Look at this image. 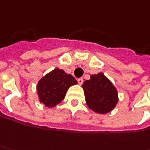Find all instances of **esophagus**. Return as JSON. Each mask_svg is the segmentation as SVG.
Listing matches in <instances>:
<instances>
[{
  "label": "esophagus",
  "instance_id": "esophagus-1",
  "mask_svg": "<svg viewBox=\"0 0 150 150\" xmlns=\"http://www.w3.org/2000/svg\"><path fill=\"white\" fill-rule=\"evenodd\" d=\"M83 82H84L83 78H80V79H78V83H79V85H82V84H83Z\"/></svg>",
  "mask_w": 150,
  "mask_h": 150
}]
</instances>
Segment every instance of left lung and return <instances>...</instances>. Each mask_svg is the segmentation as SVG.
<instances>
[{"label": "left lung", "instance_id": "1", "mask_svg": "<svg viewBox=\"0 0 150 150\" xmlns=\"http://www.w3.org/2000/svg\"><path fill=\"white\" fill-rule=\"evenodd\" d=\"M84 90L87 106L96 113L107 114L119 102L118 91L114 84L102 72L91 75L81 86Z\"/></svg>", "mask_w": 150, "mask_h": 150}]
</instances>
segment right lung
<instances>
[{"label":"right lung","mask_w":150,"mask_h":150,"mask_svg":"<svg viewBox=\"0 0 150 150\" xmlns=\"http://www.w3.org/2000/svg\"><path fill=\"white\" fill-rule=\"evenodd\" d=\"M77 84V80L70 74L55 68L43 76L36 85L39 101L48 108L55 107L65 99L70 86Z\"/></svg>","instance_id":"obj_1"}]
</instances>
